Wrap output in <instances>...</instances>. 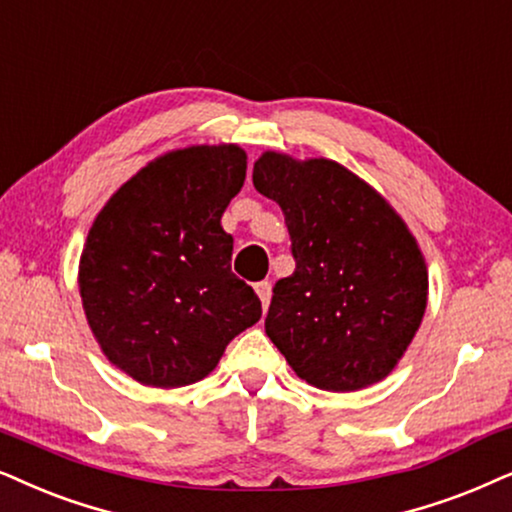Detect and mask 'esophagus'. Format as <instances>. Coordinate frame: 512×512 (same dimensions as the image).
Returning a JSON list of instances; mask_svg holds the SVG:
<instances>
[{"label": "esophagus", "instance_id": "esophagus-1", "mask_svg": "<svg viewBox=\"0 0 512 512\" xmlns=\"http://www.w3.org/2000/svg\"><path fill=\"white\" fill-rule=\"evenodd\" d=\"M254 289H256L258 298H261L263 308H268V303H270V296H272V287H270V282H258Z\"/></svg>", "mask_w": 512, "mask_h": 512}]
</instances>
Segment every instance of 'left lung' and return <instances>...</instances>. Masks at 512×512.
Returning a JSON list of instances; mask_svg holds the SVG:
<instances>
[{"label":"left lung","instance_id":"8db88e82","mask_svg":"<svg viewBox=\"0 0 512 512\" xmlns=\"http://www.w3.org/2000/svg\"><path fill=\"white\" fill-rule=\"evenodd\" d=\"M254 188L280 204L296 258L272 289L265 334L313 388L355 393L383 381L428 305V265L409 225L327 157L265 150Z\"/></svg>","mask_w":512,"mask_h":512}]
</instances>
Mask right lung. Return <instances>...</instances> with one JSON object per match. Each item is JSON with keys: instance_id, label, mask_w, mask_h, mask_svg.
Segmentation results:
<instances>
[{"instance_id": "add662e5", "label": "right lung", "mask_w": 512, "mask_h": 512, "mask_svg": "<svg viewBox=\"0 0 512 512\" xmlns=\"http://www.w3.org/2000/svg\"><path fill=\"white\" fill-rule=\"evenodd\" d=\"M244 178L237 143L167 150L91 223L77 272L86 322L108 362L141 386L202 381L232 338L261 320L254 289L232 275L221 225Z\"/></svg>"}]
</instances>
